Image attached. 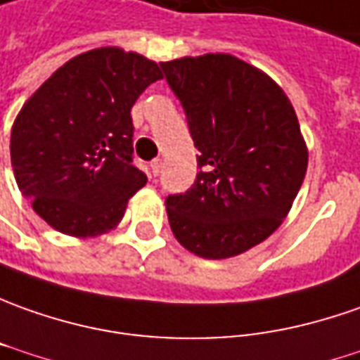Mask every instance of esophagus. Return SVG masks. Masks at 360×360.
Masks as SVG:
<instances>
[{
    "label": "esophagus",
    "mask_w": 360,
    "mask_h": 360,
    "mask_svg": "<svg viewBox=\"0 0 360 360\" xmlns=\"http://www.w3.org/2000/svg\"><path fill=\"white\" fill-rule=\"evenodd\" d=\"M150 170H152V176L160 174V170H162V160H160V158H156V160L150 164Z\"/></svg>",
    "instance_id": "esophagus-1"
}]
</instances>
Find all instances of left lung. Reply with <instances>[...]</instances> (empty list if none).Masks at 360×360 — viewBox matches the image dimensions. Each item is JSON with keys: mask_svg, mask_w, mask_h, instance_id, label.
Wrapping results in <instances>:
<instances>
[{"mask_svg": "<svg viewBox=\"0 0 360 360\" xmlns=\"http://www.w3.org/2000/svg\"><path fill=\"white\" fill-rule=\"evenodd\" d=\"M198 148L194 186L168 196L172 233L204 259L252 250L281 226L307 172L295 108L262 69L230 53L160 63Z\"/></svg>", "mask_w": 360, "mask_h": 360, "instance_id": "8db88e82", "label": "left lung"}]
</instances>
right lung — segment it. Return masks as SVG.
Returning a JSON list of instances; mask_svg holds the SVG:
<instances>
[{"instance_id":"obj_1","label":"right lung","mask_w":360,"mask_h":360,"mask_svg":"<svg viewBox=\"0 0 360 360\" xmlns=\"http://www.w3.org/2000/svg\"><path fill=\"white\" fill-rule=\"evenodd\" d=\"M158 79V63L141 53L96 47L61 65L17 112V188L53 230L84 240L120 224L146 184L132 166L130 108Z\"/></svg>"}]
</instances>
